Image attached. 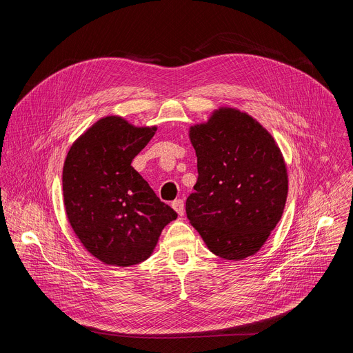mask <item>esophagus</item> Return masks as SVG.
<instances>
[{"label":"esophagus","mask_w":353,"mask_h":353,"mask_svg":"<svg viewBox=\"0 0 353 353\" xmlns=\"http://www.w3.org/2000/svg\"><path fill=\"white\" fill-rule=\"evenodd\" d=\"M172 207H173V210H174L180 216L184 215L185 208H184V201H183V199H174L173 203H172Z\"/></svg>","instance_id":"obj_1"}]
</instances>
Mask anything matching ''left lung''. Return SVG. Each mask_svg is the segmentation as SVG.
Returning <instances> with one entry per match:
<instances>
[{"instance_id": "left-lung-1", "label": "left lung", "mask_w": 353, "mask_h": 353, "mask_svg": "<svg viewBox=\"0 0 353 353\" xmlns=\"http://www.w3.org/2000/svg\"><path fill=\"white\" fill-rule=\"evenodd\" d=\"M198 179L185 201L190 223L212 253L256 254L283 214L288 173L272 135L248 114L222 108L190 128Z\"/></svg>"}]
</instances>
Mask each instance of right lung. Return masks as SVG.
Segmentation results:
<instances>
[{
  "instance_id": "right-lung-1",
  "label": "right lung",
  "mask_w": 353,
  "mask_h": 353,
  "mask_svg": "<svg viewBox=\"0 0 353 353\" xmlns=\"http://www.w3.org/2000/svg\"><path fill=\"white\" fill-rule=\"evenodd\" d=\"M157 127L117 116L96 121L68 150L63 194L68 221L89 253L109 265L145 261L177 218L131 166Z\"/></svg>"
}]
</instances>
